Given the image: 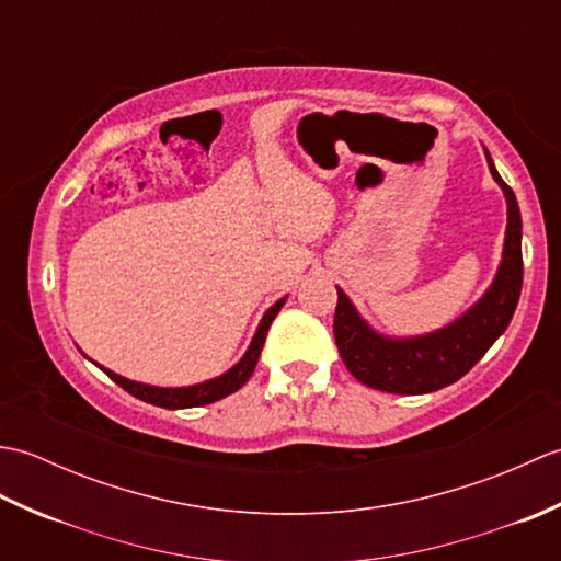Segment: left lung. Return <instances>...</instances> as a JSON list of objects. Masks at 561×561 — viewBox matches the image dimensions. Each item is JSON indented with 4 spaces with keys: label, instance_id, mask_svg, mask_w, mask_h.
I'll return each mask as SVG.
<instances>
[{
    "label": "left lung",
    "instance_id": "8db88e82",
    "mask_svg": "<svg viewBox=\"0 0 561 561\" xmlns=\"http://www.w3.org/2000/svg\"><path fill=\"white\" fill-rule=\"evenodd\" d=\"M484 157L492 178L506 197V236L502 262H499L490 289L468 311L426 335L388 337L368 325L350 296L337 287L332 330H335L344 366L364 386L396 392V396H424V392L456 383L504 335L514 318L523 287L520 209L514 190L502 181L486 149Z\"/></svg>",
    "mask_w": 561,
    "mask_h": 561
}]
</instances>
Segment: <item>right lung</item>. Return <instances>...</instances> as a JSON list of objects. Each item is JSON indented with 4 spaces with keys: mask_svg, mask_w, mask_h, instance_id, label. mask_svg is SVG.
Segmentation results:
<instances>
[{
    "mask_svg": "<svg viewBox=\"0 0 561 561\" xmlns=\"http://www.w3.org/2000/svg\"><path fill=\"white\" fill-rule=\"evenodd\" d=\"M284 301H287V296H284V299H279L274 306H270L267 313L262 316L253 340H250L245 354L241 356V362L233 364L229 371H224L221 376L209 378V380H202V383L183 386V388H161V386L139 383V380H129V378L115 374V371H111V368H105L101 364H96V366L101 368V371L108 374L117 386L125 388L129 396H135V398L145 400L149 404H157V408L185 410V408H199V404L217 402V400H221L226 396H231V392H236L238 388L245 383L250 376H253L255 364H257L260 352H262V344H265V337H267V330L272 325V320L277 318Z\"/></svg>",
    "mask_w": 561,
    "mask_h": 561,
    "instance_id": "right-lung-1",
    "label": "right lung"
}]
</instances>
